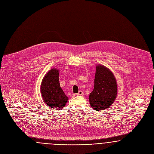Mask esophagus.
I'll return each mask as SVG.
<instances>
[{"instance_id": "esophagus-1", "label": "esophagus", "mask_w": 154, "mask_h": 154, "mask_svg": "<svg viewBox=\"0 0 154 154\" xmlns=\"http://www.w3.org/2000/svg\"><path fill=\"white\" fill-rule=\"evenodd\" d=\"M83 95V92L82 91H79L78 93L75 94V95Z\"/></svg>"}]
</instances>
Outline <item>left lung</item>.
Here are the masks:
<instances>
[{
  "mask_svg": "<svg viewBox=\"0 0 154 154\" xmlns=\"http://www.w3.org/2000/svg\"><path fill=\"white\" fill-rule=\"evenodd\" d=\"M117 95V84L113 73L107 67L97 65L94 88L89 94L91 107L96 111L109 108Z\"/></svg>",
  "mask_w": 154,
  "mask_h": 154,
  "instance_id": "obj_1",
  "label": "left lung"
}]
</instances>
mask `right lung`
Segmentation results:
<instances>
[{"instance_id":"right-lung-1","label":"right lung","mask_w":154,"mask_h":154,"mask_svg":"<svg viewBox=\"0 0 154 154\" xmlns=\"http://www.w3.org/2000/svg\"><path fill=\"white\" fill-rule=\"evenodd\" d=\"M59 70L54 67L50 69L44 76L40 92L47 107L54 110H62L66 106L69 98L60 86Z\"/></svg>"}]
</instances>
